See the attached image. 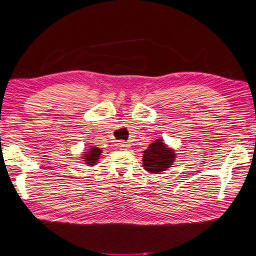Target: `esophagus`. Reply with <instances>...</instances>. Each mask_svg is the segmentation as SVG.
<instances>
[{
    "label": "esophagus",
    "mask_w": 256,
    "mask_h": 256,
    "mask_svg": "<svg viewBox=\"0 0 256 256\" xmlns=\"http://www.w3.org/2000/svg\"><path fill=\"white\" fill-rule=\"evenodd\" d=\"M118 147H121V150H128V148L130 147V145L128 144V142H123V140H121L120 142H118Z\"/></svg>",
    "instance_id": "34e87169"
}]
</instances>
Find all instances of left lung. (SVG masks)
I'll return each instance as SVG.
<instances>
[{"mask_svg": "<svg viewBox=\"0 0 256 256\" xmlns=\"http://www.w3.org/2000/svg\"><path fill=\"white\" fill-rule=\"evenodd\" d=\"M176 159V154L170 147L164 144L162 138L155 140L144 150L142 166L144 169L152 174H160L171 167Z\"/></svg>", "mask_w": 256, "mask_h": 256, "instance_id": "8db88e82", "label": "left lung"}]
</instances>
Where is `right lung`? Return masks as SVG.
Returning <instances> with one entry per match:
<instances>
[{"label": "right lung", "instance_id": "right-lung-1", "mask_svg": "<svg viewBox=\"0 0 256 256\" xmlns=\"http://www.w3.org/2000/svg\"><path fill=\"white\" fill-rule=\"evenodd\" d=\"M101 152L102 150H101L100 148L90 146V148L87 150V152H85V154H84V156H82L84 162H86V164H88V166L96 164L98 159H99V156L101 155Z\"/></svg>", "mask_w": 256, "mask_h": 256}]
</instances>
